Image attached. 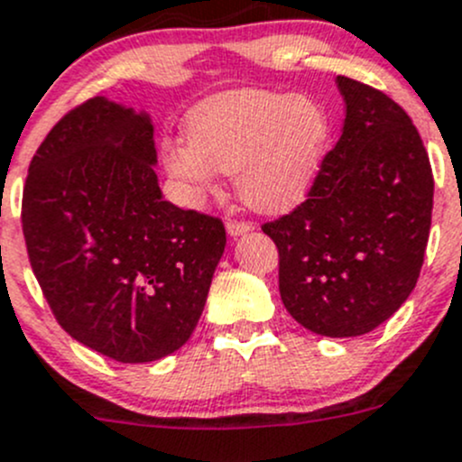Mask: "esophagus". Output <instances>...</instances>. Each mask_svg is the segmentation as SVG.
Here are the masks:
<instances>
[{
	"label": "esophagus",
	"instance_id": "34e87169",
	"mask_svg": "<svg viewBox=\"0 0 462 462\" xmlns=\"http://www.w3.org/2000/svg\"><path fill=\"white\" fill-rule=\"evenodd\" d=\"M254 226L249 225V222H237V220H229L226 222V233H229L231 237H240L245 236V233H249Z\"/></svg>",
	"mask_w": 462,
	"mask_h": 462
}]
</instances>
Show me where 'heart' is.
Instances as JSON below:
<instances>
[{"mask_svg": "<svg viewBox=\"0 0 462 462\" xmlns=\"http://www.w3.org/2000/svg\"><path fill=\"white\" fill-rule=\"evenodd\" d=\"M331 140L327 108L307 95L236 88L189 111L187 140L162 151L184 202L199 204L236 175L237 196L260 213H284L311 191Z\"/></svg>", "mask_w": 462, "mask_h": 462, "instance_id": "b5f03b06", "label": "heart"}]
</instances>
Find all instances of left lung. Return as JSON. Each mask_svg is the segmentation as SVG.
Instances as JSON below:
<instances>
[{"label": "left lung", "instance_id": "left-lung-1", "mask_svg": "<svg viewBox=\"0 0 462 462\" xmlns=\"http://www.w3.org/2000/svg\"><path fill=\"white\" fill-rule=\"evenodd\" d=\"M342 135L296 211L263 231L280 254V298L327 337L374 331L416 287L430 240L434 175L411 117L367 84L336 78Z\"/></svg>", "mask_w": 462, "mask_h": 462}]
</instances>
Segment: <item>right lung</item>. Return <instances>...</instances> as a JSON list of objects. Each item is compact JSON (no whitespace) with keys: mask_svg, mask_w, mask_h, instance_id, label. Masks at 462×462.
Instances as JSON below:
<instances>
[{"mask_svg":"<svg viewBox=\"0 0 462 462\" xmlns=\"http://www.w3.org/2000/svg\"><path fill=\"white\" fill-rule=\"evenodd\" d=\"M153 122L108 97L61 117L28 169L22 225L61 329L137 365L178 351L202 316L226 233L162 198Z\"/></svg>","mask_w":462,"mask_h":462,"instance_id":"right-lung-1","label":"right lung"}]
</instances>
